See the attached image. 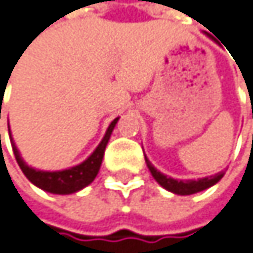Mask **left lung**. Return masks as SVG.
I'll return each instance as SVG.
<instances>
[{
	"instance_id": "8db88e82",
	"label": "left lung",
	"mask_w": 253,
	"mask_h": 253,
	"mask_svg": "<svg viewBox=\"0 0 253 253\" xmlns=\"http://www.w3.org/2000/svg\"><path fill=\"white\" fill-rule=\"evenodd\" d=\"M145 164L151 172V175L154 177V180L169 192L175 193V195H193V193H198V192H203L211 186H214L222 177H223V171L214 174V175H210V177H204V178H198V180H175L172 177H168L165 174H162L160 171H157L151 162L147 159L145 156Z\"/></svg>"
}]
</instances>
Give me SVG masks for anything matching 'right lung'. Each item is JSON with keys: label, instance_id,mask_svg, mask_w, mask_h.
Wrapping results in <instances>:
<instances>
[{"label": "right lung", "instance_id": "1", "mask_svg": "<svg viewBox=\"0 0 253 253\" xmlns=\"http://www.w3.org/2000/svg\"><path fill=\"white\" fill-rule=\"evenodd\" d=\"M1 111V108H0ZM118 118H115L103 136V139L100 141V144L96 147V150L89 154L82 164L72 167L69 169H61V171H43V169H36L30 165H27V162L22 159L19 150H17L11 132H10V126H8V135H10V141H11V147H13V153L16 157L17 165L21 167L22 172L25 174V177L37 187H40L44 192L49 193H55V195H70L75 192H79L81 189L86 187L88 184H91L93 180L96 178V175L99 174L102 160H103V154H105V148L109 142V138L112 135V130L115 127Z\"/></svg>", "mask_w": 253, "mask_h": 253}]
</instances>
